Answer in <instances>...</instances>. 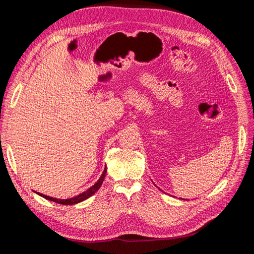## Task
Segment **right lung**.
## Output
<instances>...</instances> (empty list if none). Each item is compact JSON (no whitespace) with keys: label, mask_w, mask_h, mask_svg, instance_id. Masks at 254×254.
<instances>
[{"label":"right lung","mask_w":254,"mask_h":254,"mask_svg":"<svg viewBox=\"0 0 254 254\" xmlns=\"http://www.w3.org/2000/svg\"><path fill=\"white\" fill-rule=\"evenodd\" d=\"M106 173H107V167L104 170L103 172V175L101 176V178L98 179V181L94 184L93 187H91L89 190H87L86 191H83V193L79 194L78 196L76 197H73V198H70V199H57V198H53V197H50V196H45L43 194H40V193H37L38 195L42 196L43 198L48 199V200H51V201H54L56 203H59V204H65V205H70V204H75V203H78V202H81L83 200H86V199H88L89 197H91L92 195H93L95 191H97L99 190V188H101L102 183L105 179V176H106Z\"/></svg>","instance_id":"add662e5"}]
</instances>
